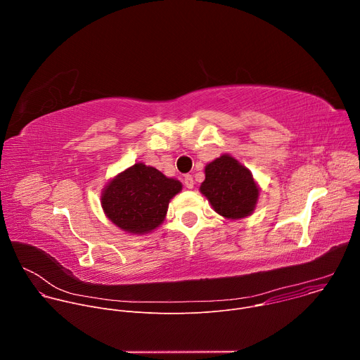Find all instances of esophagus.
Returning a JSON list of instances; mask_svg holds the SVG:
<instances>
[{"label": "esophagus", "mask_w": 360, "mask_h": 360, "mask_svg": "<svg viewBox=\"0 0 360 360\" xmlns=\"http://www.w3.org/2000/svg\"><path fill=\"white\" fill-rule=\"evenodd\" d=\"M184 185H185L188 189H192V188H193V178H192V175H185V176H184Z\"/></svg>", "instance_id": "esophagus-1"}]
</instances>
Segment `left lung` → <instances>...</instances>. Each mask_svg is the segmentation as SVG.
Instances as JSON below:
<instances>
[{
    "instance_id": "left-lung-1",
    "label": "left lung",
    "mask_w": 360,
    "mask_h": 360,
    "mask_svg": "<svg viewBox=\"0 0 360 360\" xmlns=\"http://www.w3.org/2000/svg\"><path fill=\"white\" fill-rule=\"evenodd\" d=\"M199 191L211 202L214 211L226 219L252 215L261 192L252 172L229 153L207 164Z\"/></svg>"
}]
</instances>
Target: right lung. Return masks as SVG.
I'll use <instances>...</instances> for the list:
<instances>
[{
    "label": "right lung",
    "mask_w": 360,
    "mask_h": 360,
    "mask_svg": "<svg viewBox=\"0 0 360 360\" xmlns=\"http://www.w3.org/2000/svg\"><path fill=\"white\" fill-rule=\"evenodd\" d=\"M181 191L182 184L178 179L136 162L102 189L101 207L105 217L124 232L145 235L165 221L171 199Z\"/></svg>",
    "instance_id": "1"
}]
</instances>
